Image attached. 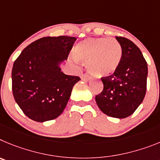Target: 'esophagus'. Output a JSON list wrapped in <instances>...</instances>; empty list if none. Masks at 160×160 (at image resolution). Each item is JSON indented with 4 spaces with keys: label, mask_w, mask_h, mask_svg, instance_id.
Listing matches in <instances>:
<instances>
[{
    "label": "esophagus",
    "mask_w": 160,
    "mask_h": 160,
    "mask_svg": "<svg viewBox=\"0 0 160 160\" xmlns=\"http://www.w3.org/2000/svg\"><path fill=\"white\" fill-rule=\"evenodd\" d=\"M81 79L83 80H87V81H88V80H90L91 79H92V77H91L88 74H84V75H83V76H82Z\"/></svg>",
    "instance_id": "obj_1"
}]
</instances>
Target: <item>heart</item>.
Masks as SVG:
<instances>
[{"label": "heart", "mask_w": 160, "mask_h": 160, "mask_svg": "<svg viewBox=\"0 0 160 160\" xmlns=\"http://www.w3.org/2000/svg\"><path fill=\"white\" fill-rule=\"evenodd\" d=\"M73 54L77 60L87 64L91 75L101 77L117 69L122 59V48L116 39L90 37L78 43Z\"/></svg>", "instance_id": "1"}]
</instances>
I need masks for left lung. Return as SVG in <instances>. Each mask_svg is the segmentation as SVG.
Wrapping results in <instances>:
<instances>
[{"mask_svg": "<svg viewBox=\"0 0 160 160\" xmlns=\"http://www.w3.org/2000/svg\"><path fill=\"white\" fill-rule=\"evenodd\" d=\"M122 48L119 66L102 77L103 89L96 96L98 107L107 116L123 119L133 114L144 99L148 64L140 49L125 37H116Z\"/></svg>", "mask_w": 160, "mask_h": 160, "instance_id": "obj_1", "label": "left lung"}]
</instances>
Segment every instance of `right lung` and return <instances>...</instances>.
Segmentation results:
<instances>
[{
    "mask_svg": "<svg viewBox=\"0 0 160 160\" xmlns=\"http://www.w3.org/2000/svg\"><path fill=\"white\" fill-rule=\"evenodd\" d=\"M77 38L47 37L31 43L13 64L14 99L28 118L45 122L58 117L65 108L79 77L68 76L60 64L67 60Z\"/></svg>",
    "mask_w": 160,
    "mask_h": 160,
    "instance_id": "right-lung-1",
    "label": "right lung"
}]
</instances>
